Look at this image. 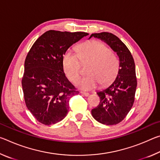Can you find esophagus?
Listing matches in <instances>:
<instances>
[{
    "instance_id": "esophagus-1",
    "label": "esophagus",
    "mask_w": 160,
    "mask_h": 160,
    "mask_svg": "<svg viewBox=\"0 0 160 160\" xmlns=\"http://www.w3.org/2000/svg\"><path fill=\"white\" fill-rule=\"evenodd\" d=\"M80 93L82 94V95L85 96V97H88L89 95H90V94H89L88 92H80Z\"/></svg>"
}]
</instances>
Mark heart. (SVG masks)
Listing matches in <instances>:
<instances>
[{
  "mask_svg": "<svg viewBox=\"0 0 160 160\" xmlns=\"http://www.w3.org/2000/svg\"><path fill=\"white\" fill-rule=\"evenodd\" d=\"M90 62L87 69L88 75L76 82L78 88L91 90L100 83L107 85L114 80L119 69V59L104 42L92 40L78 46L76 53L67 51L62 65L65 75L70 81L75 82L80 74L81 63Z\"/></svg>",
  "mask_w": 160,
  "mask_h": 160,
  "instance_id": "heart-1",
  "label": "heart"
}]
</instances>
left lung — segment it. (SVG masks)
<instances>
[{"label": "left lung", "mask_w": 160, "mask_h": 160, "mask_svg": "<svg viewBox=\"0 0 160 160\" xmlns=\"http://www.w3.org/2000/svg\"><path fill=\"white\" fill-rule=\"evenodd\" d=\"M106 42L119 58V69L115 80L97 94L100 98L98 106L92 109V115L98 122L116 125L122 121L133 105L137 87L135 66L131 53L119 38L109 32L92 34L91 37Z\"/></svg>", "instance_id": "1"}]
</instances>
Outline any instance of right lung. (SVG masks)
Segmentation results:
<instances>
[{
	"label": "right lung",
	"instance_id": "obj_1",
	"mask_svg": "<svg viewBox=\"0 0 160 160\" xmlns=\"http://www.w3.org/2000/svg\"><path fill=\"white\" fill-rule=\"evenodd\" d=\"M86 32L48 30L36 40L27 55L22 86L26 106L34 117L49 126L66 117L69 100L78 94L65 75L63 56Z\"/></svg>",
	"mask_w": 160,
	"mask_h": 160
}]
</instances>
